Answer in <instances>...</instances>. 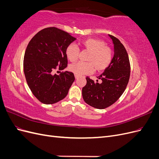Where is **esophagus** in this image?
<instances>
[{
    "instance_id": "esophagus-1",
    "label": "esophagus",
    "mask_w": 159,
    "mask_h": 159,
    "mask_svg": "<svg viewBox=\"0 0 159 159\" xmlns=\"http://www.w3.org/2000/svg\"><path fill=\"white\" fill-rule=\"evenodd\" d=\"M78 77H79L78 75H75V79H77V78H78Z\"/></svg>"
}]
</instances>
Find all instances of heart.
Returning a JSON list of instances; mask_svg holds the SVG:
<instances>
[{"label":"heart","mask_w":159,"mask_h":159,"mask_svg":"<svg viewBox=\"0 0 159 159\" xmlns=\"http://www.w3.org/2000/svg\"><path fill=\"white\" fill-rule=\"evenodd\" d=\"M81 46L86 50L89 52L87 57L88 62L79 61L71 64L70 70L77 75L89 74L92 73L94 67L97 71L106 69L112 60V50L105 45L104 41L97 38H88L80 42ZM67 58L71 62L78 59L80 50L74 44H70L66 49Z\"/></svg>","instance_id":"b5f03b06"}]
</instances>
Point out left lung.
Here are the masks:
<instances>
[{
  "mask_svg": "<svg viewBox=\"0 0 159 159\" xmlns=\"http://www.w3.org/2000/svg\"><path fill=\"white\" fill-rule=\"evenodd\" d=\"M113 41L114 56L103 73L98 77L102 83L94 82L88 77L82 88L84 102L94 108L103 109L117 102L125 90L130 77V63L127 52L117 38L109 35Z\"/></svg>",
  "mask_w": 159,
  "mask_h": 159,
  "instance_id": "8db88e82",
  "label": "left lung"
}]
</instances>
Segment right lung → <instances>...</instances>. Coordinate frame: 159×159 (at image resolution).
<instances>
[{
    "label": "right lung",
    "mask_w": 159,
    "mask_h": 159,
    "mask_svg": "<svg viewBox=\"0 0 159 159\" xmlns=\"http://www.w3.org/2000/svg\"><path fill=\"white\" fill-rule=\"evenodd\" d=\"M76 40L69 33L55 27L38 32L28 43L24 57V72L28 87L40 102L53 104L66 98L75 80L72 72L53 74L59 66L68 64L67 46Z\"/></svg>",
    "instance_id": "right-lung-1"
}]
</instances>
